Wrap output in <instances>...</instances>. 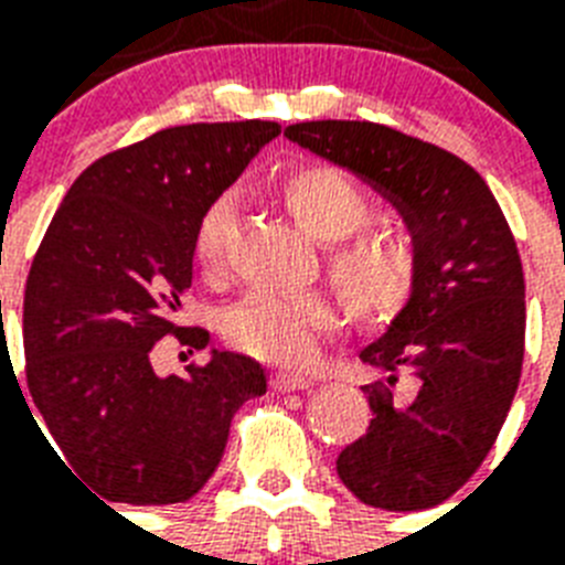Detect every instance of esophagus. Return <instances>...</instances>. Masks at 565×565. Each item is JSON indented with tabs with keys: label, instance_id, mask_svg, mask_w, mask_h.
Masks as SVG:
<instances>
[{
	"label": "esophagus",
	"instance_id": "34e87169",
	"mask_svg": "<svg viewBox=\"0 0 565 565\" xmlns=\"http://www.w3.org/2000/svg\"><path fill=\"white\" fill-rule=\"evenodd\" d=\"M273 390H278V393H292V390H308L313 381H310L308 375H299V372H273Z\"/></svg>",
	"mask_w": 565,
	"mask_h": 565
}]
</instances>
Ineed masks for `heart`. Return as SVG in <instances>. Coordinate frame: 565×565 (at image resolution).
<instances>
[{"instance_id":"1","label":"heart","mask_w":565,"mask_h":565,"mask_svg":"<svg viewBox=\"0 0 565 565\" xmlns=\"http://www.w3.org/2000/svg\"><path fill=\"white\" fill-rule=\"evenodd\" d=\"M281 195L299 225L328 243V273L361 317L390 319L419 287V252L395 231H370L375 195L352 172L331 163H299L284 172ZM237 220L234 195H216L195 222L193 257L216 273ZM337 326V305L319 290H255L225 313V337L257 361L296 366Z\"/></svg>"}]
</instances>
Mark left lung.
I'll list each match as a JSON object with an SVG mask.
<instances>
[{"label": "left lung", "mask_w": 565, "mask_h": 565, "mask_svg": "<svg viewBox=\"0 0 565 565\" xmlns=\"http://www.w3.org/2000/svg\"><path fill=\"white\" fill-rule=\"evenodd\" d=\"M402 211L419 252V287L361 361L370 428L337 457L354 499L381 510L437 508L490 455L525 358V273L487 181L419 137L358 119L284 128ZM405 375V386L395 391Z\"/></svg>", "instance_id": "left-lung-1"}]
</instances>
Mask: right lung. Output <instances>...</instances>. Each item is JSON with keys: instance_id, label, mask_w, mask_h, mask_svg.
Returning a JSON list of instances; mask_svg holds the SVG:
<instances>
[{"instance_id": "right-lung-1", "label": "right lung", "mask_w": 565, "mask_h": 565, "mask_svg": "<svg viewBox=\"0 0 565 565\" xmlns=\"http://www.w3.org/2000/svg\"><path fill=\"white\" fill-rule=\"evenodd\" d=\"M278 135L264 119L193 122L108 152L75 179L31 260L29 393L66 469L110 504L193 499L220 466L234 413L266 393L246 354L213 352L170 377L154 375L149 354L163 337L193 349L211 340L179 326L195 222Z\"/></svg>"}]
</instances>
